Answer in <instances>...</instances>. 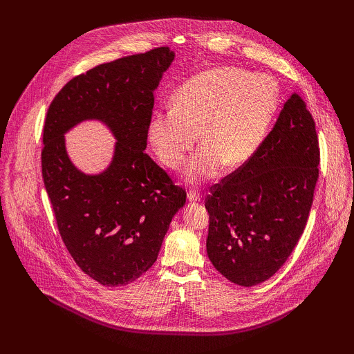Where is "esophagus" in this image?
Returning a JSON list of instances; mask_svg holds the SVG:
<instances>
[{
  "label": "esophagus",
  "instance_id": "esophagus-1",
  "mask_svg": "<svg viewBox=\"0 0 354 354\" xmlns=\"http://www.w3.org/2000/svg\"><path fill=\"white\" fill-rule=\"evenodd\" d=\"M188 201L189 202H199L201 201V195L196 192H188Z\"/></svg>",
  "mask_w": 354,
  "mask_h": 354
}]
</instances>
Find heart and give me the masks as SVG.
Masks as SVG:
<instances>
[{
    "mask_svg": "<svg viewBox=\"0 0 354 354\" xmlns=\"http://www.w3.org/2000/svg\"><path fill=\"white\" fill-rule=\"evenodd\" d=\"M281 103L278 83L266 74L215 67L195 74L172 97L171 109L149 119L147 139L159 160L179 167L202 145L183 171L189 185L247 165L261 149Z\"/></svg>",
    "mask_w": 354,
    "mask_h": 354,
    "instance_id": "b5f03b06",
    "label": "heart"
}]
</instances>
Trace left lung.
Instances as JSON below:
<instances>
[{
    "label": "left lung",
    "mask_w": 354,
    "mask_h": 354,
    "mask_svg": "<svg viewBox=\"0 0 354 354\" xmlns=\"http://www.w3.org/2000/svg\"><path fill=\"white\" fill-rule=\"evenodd\" d=\"M319 163L314 119L292 93L258 153L207 198V252L227 280L252 287L287 261L306 227Z\"/></svg>",
    "instance_id": "8db88e82"
}]
</instances>
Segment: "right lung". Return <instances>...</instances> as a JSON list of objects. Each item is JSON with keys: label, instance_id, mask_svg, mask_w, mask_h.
<instances>
[{"label": "right lung", "instance_id": "1", "mask_svg": "<svg viewBox=\"0 0 354 354\" xmlns=\"http://www.w3.org/2000/svg\"><path fill=\"white\" fill-rule=\"evenodd\" d=\"M175 51L159 47L100 64L70 80L51 102L41 167L60 235L93 280L118 287L156 261L162 241L187 192L145 153L153 93ZM87 120L103 122L117 143L111 163L84 174L72 163L66 133Z\"/></svg>", "mask_w": 354, "mask_h": 354}]
</instances>
